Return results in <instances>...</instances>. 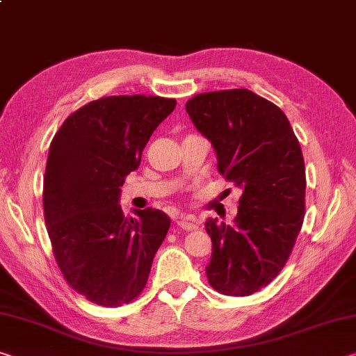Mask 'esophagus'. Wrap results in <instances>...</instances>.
Masks as SVG:
<instances>
[{
    "label": "esophagus",
    "instance_id": "1",
    "mask_svg": "<svg viewBox=\"0 0 356 356\" xmlns=\"http://www.w3.org/2000/svg\"><path fill=\"white\" fill-rule=\"evenodd\" d=\"M196 222H198V220H196L195 216H184V213H180V216L176 218V223L185 231H193L198 228Z\"/></svg>",
    "mask_w": 356,
    "mask_h": 356
}]
</instances>
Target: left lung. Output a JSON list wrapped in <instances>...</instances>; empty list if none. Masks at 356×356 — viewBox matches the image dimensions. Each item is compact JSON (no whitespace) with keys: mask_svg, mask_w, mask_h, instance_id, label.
Returning a JSON list of instances; mask_svg holds the SVG:
<instances>
[{"mask_svg":"<svg viewBox=\"0 0 356 356\" xmlns=\"http://www.w3.org/2000/svg\"><path fill=\"white\" fill-rule=\"evenodd\" d=\"M185 111L211 140L218 172L242 190L233 223L206 222L212 241L207 280L223 295L249 296L277 277L302 227L300 143L284 112L247 88L200 93Z\"/></svg>","mask_w":356,"mask_h":356,"instance_id":"1","label":"left lung"}]
</instances>
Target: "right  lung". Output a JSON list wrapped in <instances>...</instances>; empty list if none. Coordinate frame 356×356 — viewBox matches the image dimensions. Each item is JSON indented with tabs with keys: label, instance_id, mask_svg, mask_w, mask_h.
<instances>
[{
	"label": "right lung",
	"instance_id": "add662e5",
	"mask_svg": "<svg viewBox=\"0 0 356 356\" xmlns=\"http://www.w3.org/2000/svg\"><path fill=\"white\" fill-rule=\"evenodd\" d=\"M176 99L122 95L92 101L66 118L50 143L44 218L55 261L79 295L99 306L133 301L171 220L147 207L125 217L120 187Z\"/></svg>",
	"mask_w": 356,
	"mask_h": 356
}]
</instances>
